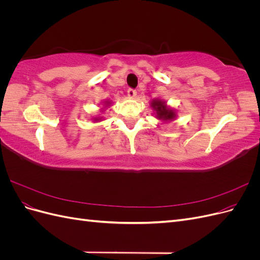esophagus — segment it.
Here are the masks:
<instances>
[{
    "mask_svg": "<svg viewBox=\"0 0 260 260\" xmlns=\"http://www.w3.org/2000/svg\"><path fill=\"white\" fill-rule=\"evenodd\" d=\"M127 93H128V96L129 98H135L137 95V91L135 89H132V88H129Z\"/></svg>",
    "mask_w": 260,
    "mask_h": 260,
    "instance_id": "1",
    "label": "esophagus"
}]
</instances>
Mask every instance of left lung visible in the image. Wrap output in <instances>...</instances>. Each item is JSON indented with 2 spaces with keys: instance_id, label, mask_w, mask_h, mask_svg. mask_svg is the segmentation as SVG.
Masks as SVG:
<instances>
[{
  "instance_id": "left-lung-1",
  "label": "left lung",
  "mask_w": 260,
  "mask_h": 260,
  "mask_svg": "<svg viewBox=\"0 0 260 260\" xmlns=\"http://www.w3.org/2000/svg\"><path fill=\"white\" fill-rule=\"evenodd\" d=\"M152 106L157 112V117L160 118V119L170 120V119H174V118L176 117V114L172 112L171 109H168L161 101H154L152 103Z\"/></svg>"
}]
</instances>
